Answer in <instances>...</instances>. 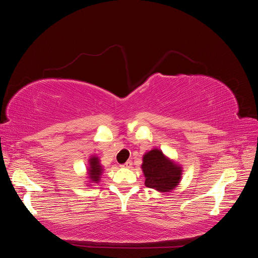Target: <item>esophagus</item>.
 <instances>
[{"instance_id": "esophagus-1", "label": "esophagus", "mask_w": 258, "mask_h": 258, "mask_svg": "<svg viewBox=\"0 0 258 258\" xmlns=\"http://www.w3.org/2000/svg\"><path fill=\"white\" fill-rule=\"evenodd\" d=\"M120 167H121V168H123V169H130V168L132 167V162H131L130 160H128V161L124 162L123 165H121Z\"/></svg>"}]
</instances>
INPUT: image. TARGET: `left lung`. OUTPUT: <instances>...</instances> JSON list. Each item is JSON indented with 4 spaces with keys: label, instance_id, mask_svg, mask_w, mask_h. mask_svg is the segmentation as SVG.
Returning <instances> with one entry per match:
<instances>
[{
    "label": "left lung",
    "instance_id": "8db88e82",
    "mask_svg": "<svg viewBox=\"0 0 258 258\" xmlns=\"http://www.w3.org/2000/svg\"><path fill=\"white\" fill-rule=\"evenodd\" d=\"M141 169L145 177V186L159 192H170L181 183L183 167L174 159L155 147L142 157Z\"/></svg>",
    "mask_w": 258,
    "mask_h": 258
}]
</instances>
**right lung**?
<instances>
[{
    "mask_svg": "<svg viewBox=\"0 0 258 258\" xmlns=\"http://www.w3.org/2000/svg\"><path fill=\"white\" fill-rule=\"evenodd\" d=\"M104 171V167L101 165L100 157L97 155H91L88 158V165H87V181H86V186H93L99 184L101 181V176Z\"/></svg>",
    "mask_w": 258,
    "mask_h": 258,
    "instance_id": "right-lung-1",
    "label": "right lung"
}]
</instances>
